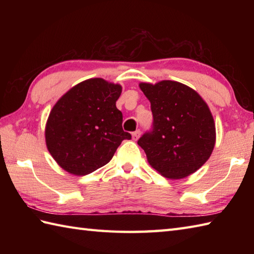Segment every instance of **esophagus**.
Masks as SVG:
<instances>
[{
  "label": "esophagus",
  "mask_w": 254,
  "mask_h": 254,
  "mask_svg": "<svg viewBox=\"0 0 254 254\" xmlns=\"http://www.w3.org/2000/svg\"><path fill=\"white\" fill-rule=\"evenodd\" d=\"M139 135H141V131H139V130H136V131H134V132L132 133V138L134 139V141H137L138 137H139Z\"/></svg>",
  "instance_id": "obj_1"
}]
</instances>
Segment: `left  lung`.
Returning a JSON list of instances; mask_svg holds the SVG:
<instances>
[{
  "mask_svg": "<svg viewBox=\"0 0 254 254\" xmlns=\"http://www.w3.org/2000/svg\"><path fill=\"white\" fill-rule=\"evenodd\" d=\"M150 101L153 124L137 144L149 165L170 179L195 172L213 152L215 124L212 113L195 90L174 80L139 84Z\"/></svg>",
  "mask_w": 254,
  "mask_h": 254,
  "instance_id": "left-lung-1",
  "label": "left lung"
}]
</instances>
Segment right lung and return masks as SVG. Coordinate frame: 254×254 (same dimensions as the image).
Segmentation results:
<instances>
[{
	"label": "right lung",
	"instance_id": "1",
	"mask_svg": "<svg viewBox=\"0 0 254 254\" xmlns=\"http://www.w3.org/2000/svg\"><path fill=\"white\" fill-rule=\"evenodd\" d=\"M121 91L120 85L91 78L74 86L52 108L46 143L64 170L91 174L109 163L123 139H131L116 106Z\"/></svg>",
	"mask_w": 254,
	"mask_h": 254
}]
</instances>
